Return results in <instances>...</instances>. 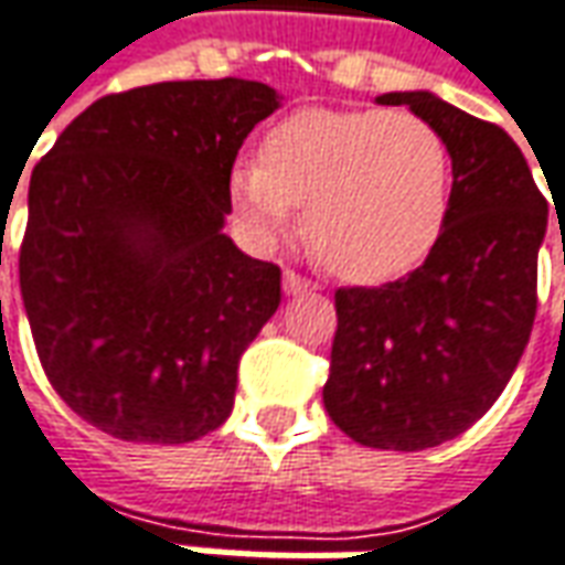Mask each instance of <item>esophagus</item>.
Returning a JSON list of instances; mask_svg holds the SVG:
<instances>
[{"instance_id":"34e87169","label":"esophagus","mask_w":565,"mask_h":565,"mask_svg":"<svg viewBox=\"0 0 565 565\" xmlns=\"http://www.w3.org/2000/svg\"><path fill=\"white\" fill-rule=\"evenodd\" d=\"M309 290H315V284L309 281V278H302V275H297V271H284V294L287 297H297V294H309Z\"/></svg>"}]
</instances>
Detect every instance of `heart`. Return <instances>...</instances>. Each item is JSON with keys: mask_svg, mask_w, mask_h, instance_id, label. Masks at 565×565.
I'll return each mask as SVG.
<instances>
[{"mask_svg": "<svg viewBox=\"0 0 565 565\" xmlns=\"http://www.w3.org/2000/svg\"><path fill=\"white\" fill-rule=\"evenodd\" d=\"M451 148L412 110L302 107L263 138V157L228 172L250 232L271 241L306 203L315 256L349 281H390L443 237L451 213Z\"/></svg>", "mask_w": 565, "mask_h": 565, "instance_id": "obj_1", "label": "heart"}]
</instances>
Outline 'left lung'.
<instances>
[{
    "instance_id": "obj_1",
    "label": "left lung",
    "mask_w": 565,
    "mask_h": 565,
    "mask_svg": "<svg viewBox=\"0 0 565 565\" xmlns=\"http://www.w3.org/2000/svg\"><path fill=\"white\" fill-rule=\"evenodd\" d=\"M451 148V213L424 266L380 287H340L324 408L349 439L420 451L470 429L504 393L539 309L547 201L494 122L433 92H386Z\"/></svg>"
}]
</instances>
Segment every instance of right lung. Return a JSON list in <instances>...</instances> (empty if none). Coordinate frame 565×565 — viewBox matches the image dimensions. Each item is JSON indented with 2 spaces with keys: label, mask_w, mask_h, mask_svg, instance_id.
<instances>
[{
  "label": "right lung",
  "mask_w": 565,
  "mask_h": 565,
  "mask_svg": "<svg viewBox=\"0 0 565 565\" xmlns=\"http://www.w3.org/2000/svg\"><path fill=\"white\" fill-rule=\"evenodd\" d=\"M278 107L234 76L138 86L86 107L33 167L26 321L55 393L107 436L194 443L232 414L281 268L222 234L228 172Z\"/></svg>",
  "instance_id": "add662e5"
}]
</instances>
